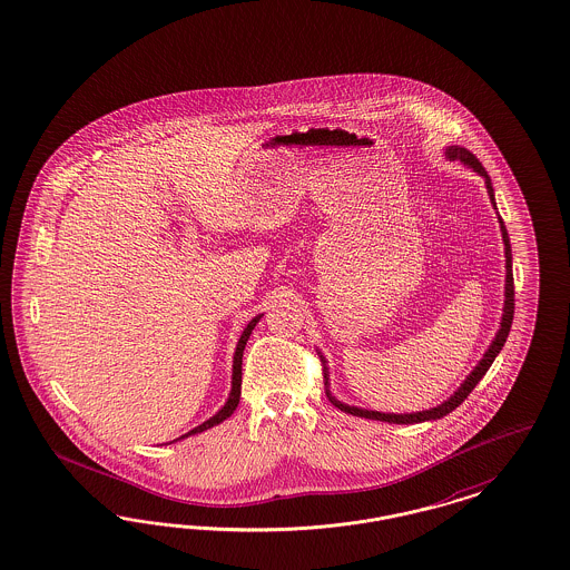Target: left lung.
Returning a JSON list of instances; mask_svg holds the SVG:
<instances>
[{
	"label": "left lung",
	"instance_id": "1",
	"mask_svg": "<svg viewBox=\"0 0 570 570\" xmlns=\"http://www.w3.org/2000/svg\"><path fill=\"white\" fill-rule=\"evenodd\" d=\"M444 156L449 157L451 161H461L463 166H468L471 168L473 173H478L480 177L484 178V185H487V191H489V197H491V204L494 206V210H497V202H494V189H492L491 177H489V173L484 170V166L480 164V159L473 156L471 151H468L465 147H459V145H451V147H446V151H444ZM499 225H501V236H503V244H505V301H503V315H501V326H499V331L494 334V338H492L491 345H489V350L484 352L482 355V360L475 364V368L471 371L468 376H465V381L459 385V390L452 393L449 400H444L442 404H438V406H433L430 411H419V413H379V411H368V409H360V406H350V404H345V402H341V400H336L334 397L333 392H331V381H328V366H326V357L322 355V352L317 350V354L322 357V362H324V379H326V395H328V400L333 402L336 409H341L343 413L354 414V416H364V419H373V421H385V423H397V425H413V423H425V421H435V419H442V416H446V414L452 413L468 395H470L471 390L480 383V379L487 374V371L491 368L492 362H494V357L499 355V352L503 350V345H505V341H508V334H510L511 322H513V274H511V244L510 236H508V229H505V223H503V218L499 216Z\"/></svg>",
	"mask_w": 570,
	"mask_h": 570
}]
</instances>
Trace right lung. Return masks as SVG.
<instances>
[{
    "label": "right lung",
    "instance_id": "1",
    "mask_svg": "<svg viewBox=\"0 0 570 570\" xmlns=\"http://www.w3.org/2000/svg\"><path fill=\"white\" fill-rule=\"evenodd\" d=\"M263 317V314L255 315L250 322H248V326L244 328V333L239 334V341H237L236 345V354H234V371H232V392H229V397H227V402L220 406V411L218 413L213 414L208 421H204L202 425H197L194 428L191 432L183 433L180 438L177 440H185V438H189V435H196V433L206 432V430H210V428H215L218 423H223L227 416H232L234 411L237 409V404H239V393H242V355H244V347H246V341L250 338V334L255 331L256 324H258V320ZM177 440H173V442H177ZM170 442V444H173Z\"/></svg>",
    "mask_w": 570,
    "mask_h": 570
}]
</instances>
